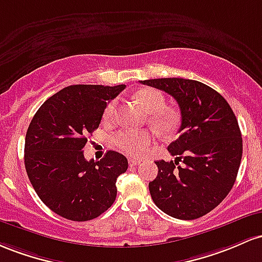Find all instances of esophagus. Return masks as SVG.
Returning a JSON list of instances; mask_svg holds the SVG:
<instances>
[{"mask_svg": "<svg viewBox=\"0 0 262 262\" xmlns=\"http://www.w3.org/2000/svg\"><path fill=\"white\" fill-rule=\"evenodd\" d=\"M140 163H141V161H140V160H135V158H130V160H128V164H130L131 167H134V166H139Z\"/></svg>", "mask_w": 262, "mask_h": 262, "instance_id": "1", "label": "esophagus"}]
</instances>
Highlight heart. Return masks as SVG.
<instances>
[{
	"label": "heart",
	"instance_id": "b5f03b06",
	"mask_svg": "<svg viewBox=\"0 0 262 262\" xmlns=\"http://www.w3.org/2000/svg\"><path fill=\"white\" fill-rule=\"evenodd\" d=\"M136 99L142 104L146 111L149 113L148 121L160 134L168 135L177 130L178 116L173 111L166 110V99L163 94L155 89H142L136 94ZM116 115V101L113 100L105 107V121H113ZM114 143L123 154L132 157H141L147 152L152 143V135L148 131L130 130L125 128L116 132L113 137Z\"/></svg>",
	"mask_w": 262,
	"mask_h": 262
}]
</instances>
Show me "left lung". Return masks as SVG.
<instances>
[{
  "label": "left lung",
  "instance_id": "obj_1",
  "mask_svg": "<svg viewBox=\"0 0 262 262\" xmlns=\"http://www.w3.org/2000/svg\"><path fill=\"white\" fill-rule=\"evenodd\" d=\"M140 83L168 93L182 115L179 137L168 146L177 158L156 162L158 174L148 183L152 199L173 218H201L218 207L236 179L243 137L235 114L218 92L201 81L161 78Z\"/></svg>",
  "mask_w": 262,
  "mask_h": 262
}]
</instances>
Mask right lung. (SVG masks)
I'll list each match as a JSON object with an SVG mask.
<instances>
[{"label":"right lung","mask_w":262,"mask_h":262,"mask_svg":"<svg viewBox=\"0 0 262 262\" xmlns=\"http://www.w3.org/2000/svg\"><path fill=\"white\" fill-rule=\"evenodd\" d=\"M126 85H70L38 108L26 134L25 166L44 204L63 218H98L116 198V179L126 172L125 156L107 151L86 161L88 135L99 127L107 101Z\"/></svg>","instance_id":"obj_1"}]
</instances>
